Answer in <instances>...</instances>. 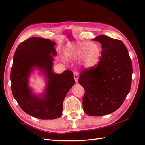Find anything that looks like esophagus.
Wrapping results in <instances>:
<instances>
[{
    "mask_svg": "<svg viewBox=\"0 0 145 145\" xmlns=\"http://www.w3.org/2000/svg\"><path fill=\"white\" fill-rule=\"evenodd\" d=\"M74 79H75V81L76 82H78V73L77 72H74Z\"/></svg>",
    "mask_w": 145,
    "mask_h": 145,
    "instance_id": "esophagus-1",
    "label": "esophagus"
}]
</instances>
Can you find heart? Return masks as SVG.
Here are the masks:
<instances>
[{
  "instance_id": "b5f03b06",
  "label": "heart",
  "mask_w": 145,
  "mask_h": 145,
  "mask_svg": "<svg viewBox=\"0 0 145 145\" xmlns=\"http://www.w3.org/2000/svg\"><path fill=\"white\" fill-rule=\"evenodd\" d=\"M65 54H62L63 60L67 61L68 57L78 60L83 68H93L100 61L102 49L95 42L81 41L69 42L65 47Z\"/></svg>"
}]
</instances>
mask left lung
Returning <instances> with one entry per match:
<instances>
[{
    "instance_id": "left-lung-1",
    "label": "left lung",
    "mask_w": 145,
    "mask_h": 145,
    "mask_svg": "<svg viewBox=\"0 0 145 145\" xmlns=\"http://www.w3.org/2000/svg\"><path fill=\"white\" fill-rule=\"evenodd\" d=\"M102 45L97 67L85 69L78 83L85 89L83 110L91 116L107 115L116 111L129 93L133 66L128 51L121 40L100 35L93 39Z\"/></svg>"
}]
</instances>
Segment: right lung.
<instances>
[{"label":"right lung","instance_id":"add662e5","mask_svg":"<svg viewBox=\"0 0 145 145\" xmlns=\"http://www.w3.org/2000/svg\"><path fill=\"white\" fill-rule=\"evenodd\" d=\"M56 43L49 39L31 37L17 48L11 71V91L22 110L40 119H55L62 114L63 103L75 83L73 72L65 70L54 72L53 56L57 55ZM46 77L44 93L36 95L29 86V77L34 69Z\"/></svg>","mask_w":145,"mask_h":145}]
</instances>
